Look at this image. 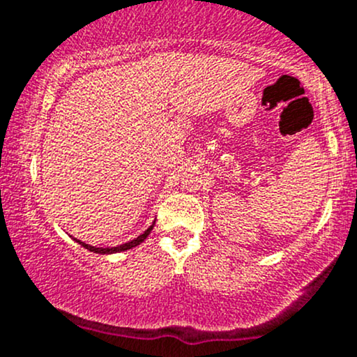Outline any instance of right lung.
<instances>
[{
	"label": "right lung",
	"mask_w": 357,
	"mask_h": 357,
	"mask_svg": "<svg viewBox=\"0 0 357 357\" xmlns=\"http://www.w3.org/2000/svg\"><path fill=\"white\" fill-rule=\"evenodd\" d=\"M153 226H155V222L151 224V226L148 227V229H146L145 232H143V234H139L138 238L131 239V241H128V243H125V244H119V246H114V248H96V246H91V244H86L84 241H79V239H75V241H77L79 244H81V246L86 248V250L92 251V253H98V255H113V253H121V251L133 250L135 246H138V244H142L143 241H145V239L148 238V234H150L151 229H153Z\"/></svg>",
	"instance_id": "obj_1"
}]
</instances>
